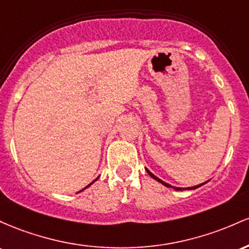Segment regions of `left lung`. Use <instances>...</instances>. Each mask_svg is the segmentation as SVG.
Returning <instances> with one entry per match:
<instances>
[{
  "label": "left lung",
  "instance_id": "8db88e82",
  "mask_svg": "<svg viewBox=\"0 0 249 249\" xmlns=\"http://www.w3.org/2000/svg\"><path fill=\"white\" fill-rule=\"evenodd\" d=\"M146 170H147V173H148V174L150 175V178H154V180L158 181V182H160L161 185H163V186L168 187V188H173V189H174V191H192V189H196V188H199V187H201V186H202V185H205V183H207V182H208V181H206V182H203V183H200V185L193 186V187H187V188H181V187H173L172 185H169V183H167V182H164V181H162L161 178H156L155 175L153 174V173H150L149 170H148L147 168H146Z\"/></svg>",
  "mask_w": 249,
  "mask_h": 249
}]
</instances>
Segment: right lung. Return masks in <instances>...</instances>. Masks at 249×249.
<instances>
[{
	"label": "right lung",
	"instance_id": "obj_1",
	"mask_svg": "<svg viewBox=\"0 0 249 249\" xmlns=\"http://www.w3.org/2000/svg\"><path fill=\"white\" fill-rule=\"evenodd\" d=\"M97 178H95V180H94V181H93V182H90V183H89V185H88V186H87V187H86V188H88V187H89V186H91V185H93V183H94V182H95V181H96V180H97ZM86 188H83V189H81V191H80V192H82V191H85V189H86ZM80 192H77V193H80Z\"/></svg>",
	"mask_w": 249,
	"mask_h": 249
}]
</instances>
